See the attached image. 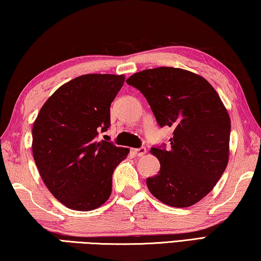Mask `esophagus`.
I'll return each instance as SVG.
<instances>
[{
    "label": "esophagus",
    "instance_id": "esophagus-1",
    "mask_svg": "<svg viewBox=\"0 0 261 261\" xmlns=\"http://www.w3.org/2000/svg\"><path fill=\"white\" fill-rule=\"evenodd\" d=\"M134 153L136 156H139V157H141V156H143L144 153L147 152V149L144 148V147H140V148H136V149H134Z\"/></svg>",
    "mask_w": 261,
    "mask_h": 261
}]
</instances>
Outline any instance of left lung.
Masks as SVG:
<instances>
[{
  "instance_id": "8db88e82",
  "label": "left lung",
  "mask_w": 261,
  "mask_h": 261,
  "mask_svg": "<svg viewBox=\"0 0 261 261\" xmlns=\"http://www.w3.org/2000/svg\"><path fill=\"white\" fill-rule=\"evenodd\" d=\"M146 98L160 127H172L170 147H152L159 174L147 179L150 193L184 208L211 192L228 165L229 114L215 89L201 76L172 67L142 70L126 80Z\"/></svg>"
}]
</instances>
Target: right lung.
<instances>
[{
	"label": "right lung",
	"instance_id": "1",
	"mask_svg": "<svg viewBox=\"0 0 261 261\" xmlns=\"http://www.w3.org/2000/svg\"><path fill=\"white\" fill-rule=\"evenodd\" d=\"M123 82V75L79 76L47 99L33 123L34 162L68 208L92 211L110 198L113 171L129 150L97 138L111 125V102Z\"/></svg>",
	"mask_w": 261,
	"mask_h": 261
}]
</instances>
